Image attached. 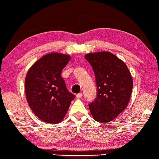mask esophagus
<instances>
[{"label":"esophagus","mask_w":159,"mask_h":159,"mask_svg":"<svg viewBox=\"0 0 159 159\" xmlns=\"http://www.w3.org/2000/svg\"><path fill=\"white\" fill-rule=\"evenodd\" d=\"M82 93H78V94H77V95H76V97H77V98H78V99H80V98H82Z\"/></svg>","instance_id":"1"}]
</instances>
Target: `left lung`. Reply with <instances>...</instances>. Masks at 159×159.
<instances>
[{
    "label": "left lung",
    "mask_w": 159,
    "mask_h": 159,
    "mask_svg": "<svg viewBox=\"0 0 159 159\" xmlns=\"http://www.w3.org/2000/svg\"><path fill=\"white\" fill-rule=\"evenodd\" d=\"M93 69L98 93L89 107L97 122H109L127 107L133 88V80L127 65L109 52L86 54Z\"/></svg>",
    "instance_id": "1"
}]
</instances>
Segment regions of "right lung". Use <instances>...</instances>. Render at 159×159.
<instances>
[{"mask_svg": "<svg viewBox=\"0 0 159 159\" xmlns=\"http://www.w3.org/2000/svg\"><path fill=\"white\" fill-rule=\"evenodd\" d=\"M70 59L69 55L61 53L47 54L36 61L26 75L27 101L33 113L47 123L60 122L75 98L61 76Z\"/></svg>", "mask_w": 159, "mask_h": 159, "instance_id": "obj_1", "label": "right lung"}]
</instances>
